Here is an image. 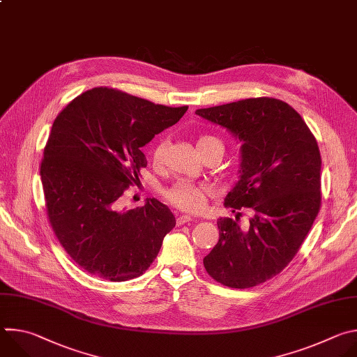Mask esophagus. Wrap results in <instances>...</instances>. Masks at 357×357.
<instances>
[{
  "label": "esophagus",
  "mask_w": 357,
  "mask_h": 357,
  "mask_svg": "<svg viewBox=\"0 0 357 357\" xmlns=\"http://www.w3.org/2000/svg\"><path fill=\"white\" fill-rule=\"evenodd\" d=\"M188 222H192V218L188 216V215H182V216H178V218H176V225H178V226L185 225V223H188Z\"/></svg>",
  "instance_id": "esophagus-1"
}]
</instances>
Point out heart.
Returning <instances> with one entry per match:
<instances>
[{"instance_id":"heart-1","label":"heart","mask_w":357,"mask_h":357,"mask_svg":"<svg viewBox=\"0 0 357 357\" xmlns=\"http://www.w3.org/2000/svg\"><path fill=\"white\" fill-rule=\"evenodd\" d=\"M199 154H205L209 149L219 146L223 149V142L211 134H203L196 141ZM165 149H167V141L160 139L154 148L151 149V161L154 167L160 168L165 162ZM167 200L174 205L175 208L188 212V213H196L203 209L206 205L208 197L211 195V189L205 185H196L188 181H179L174 183L171 188L165 190Z\"/></svg>"}]
</instances>
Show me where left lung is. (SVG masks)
<instances>
[{"instance_id": "obj_1", "label": "left lung", "mask_w": 357, "mask_h": 357, "mask_svg": "<svg viewBox=\"0 0 357 357\" xmlns=\"http://www.w3.org/2000/svg\"><path fill=\"white\" fill-rule=\"evenodd\" d=\"M243 142L241 176L219 219V241L203 259L208 274L230 288H251L280 274L296 256L321 209V154L315 135L282 100L252 97L196 110ZM251 213L247 231L239 212Z\"/></svg>"}]
</instances>
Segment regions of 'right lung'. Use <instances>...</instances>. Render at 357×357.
Masks as SVG:
<instances>
[{
  "instance_id": "right-lung-1",
  "label": "right lung",
  "mask_w": 357,
  "mask_h": 357,
  "mask_svg": "<svg viewBox=\"0 0 357 357\" xmlns=\"http://www.w3.org/2000/svg\"><path fill=\"white\" fill-rule=\"evenodd\" d=\"M186 110L94 87L55 119L40 161L46 215L69 257L89 274L127 281L157 259L175 216L154 197L123 211L121 197L146 167L141 146Z\"/></svg>"
}]
</instances>
